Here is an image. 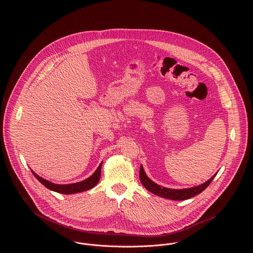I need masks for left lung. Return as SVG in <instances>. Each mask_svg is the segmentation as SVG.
<instances>
[{
  "label": "left lung",
  "mask_w": 253,
  "mask_h": 253,
  "mask_svg": "<svg viewBox=\"0 0 253 253\" xmlns=\"http://www.w3.org/2000/svg\"><path fill=\"white\" fill-rule=\"evenodd\" d=\"M215 175H216V173L207 182H205L201 185L192 187V188L169 189V188L160 186L157 183H155L154 181L151 180L147 176V174L145 173L144 169H143L142 166H140V171H139L140 181L148 191H150L151 193H153L157 196H160L162 198L169 199V200H173V201H184V200H188L190 198H193L196 195H199L211 183V181L213 180Z\"/></svg>",
  "instance_id": "left-lung-1"
}]
</instances>
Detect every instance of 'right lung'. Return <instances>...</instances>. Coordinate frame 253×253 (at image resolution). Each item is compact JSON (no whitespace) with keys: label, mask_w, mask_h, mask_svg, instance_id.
<instances>
[{"label":"right lung","mask_w":253,"mask_h":253,"mask_svg":"<svg viewBox=\"0 0 253 253\" xmlns=\"http://www.w3.org/2000/svg\"><path fill=\"white\" fill-rule=\"evenodd\" d=\"M101 167H102V163L99 165V167L93 172V174L90 175L88 178L81 181V182L72 183V184H55V183H52L50 181L43 179L42 177L39 176L33 170H31V171H32V173L34 174V176L36 177L37 179L40 181L44 187H46L47 189H49L51 191H54V192H57V193H60V194L70 195V194L84 192V191H87V190L93 188L100 179Z\"/></svg>","instance_id":"right-lung-1"}]
</instances>
